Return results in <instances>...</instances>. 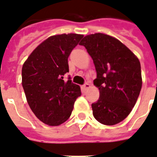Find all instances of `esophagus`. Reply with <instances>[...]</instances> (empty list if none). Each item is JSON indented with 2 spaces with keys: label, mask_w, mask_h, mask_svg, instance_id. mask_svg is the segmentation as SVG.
<instances>
[{
  "label": "esophagus",
  "mask_w": 157,
  "mask_h": 157,
  "mask_svg": "<svg viewBox=\"0 0 157 157\" xmlns=\"http://www.w3.org/2000/svg\"><path fill=\"white\" fill-rule=\"evenodd\" d=\"M90 87V85H89V84L88 82H86L85 84V85H83V89H85V90H86V89H88Z\"/></svg>",
  "instance_id": "obj_1"
}]
</instances>
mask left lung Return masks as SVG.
Wrapping results in <instances>:
<instances>
[{
    "label": "left lung",
    "mask_w": 157,
    "mask_h": 157,
    "mask_svg": "<svg viewBox=\"0 0 157 157\" xmlns=\"http://www.w3.org/2000/svg\"><path fill=\"white\" fill-rule=\"evenodd\" d=\"M85 46L97 71L93 83L100 97L92 104L95 119L114 125L125 119L136 105L142 87L140 63L120 40L103 33L85 36Z\"/></svg>",
    "instance_id": "left-lung-1"
}]
</instances>
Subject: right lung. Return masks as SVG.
Segmentation results:
<instances>
[{
  "instance_id": "add662e5",
  "label": "right lung",
  "mask_w": 157,
  "mask_h": 157,
  "mask_svg": "<svg viewBox=\"0 0 157 157\" xmlns=\"http://www.w3.org/2000/svg\"><path fill=\"white\" fill-rule=\"evenodd\" d=\"M83 35L60 34L48 37L30 54L22 67V86L30 109L38 119L57 126L71 116L81 88L64 76L68 58Z\"/></svg>"
}]
</instances>
